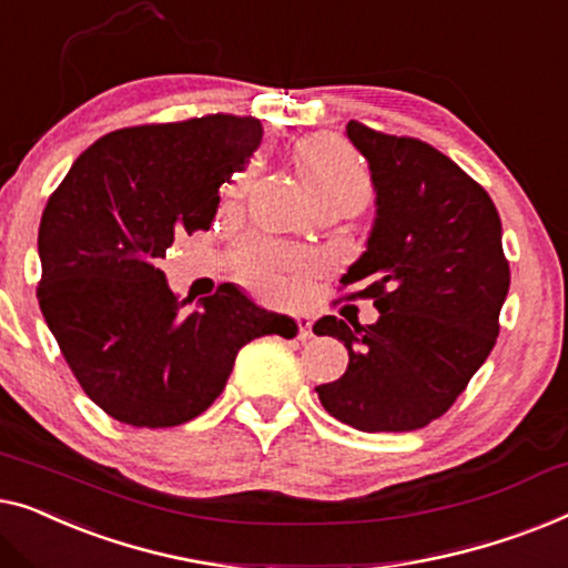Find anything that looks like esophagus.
Returning a JSON list of instances; mask_svg holds the SVG:
<instances>
[{
    "instance_id": "34e87169",
    "label": "esophagus",
    "mask_w": 568,
    "mask_h": 568,
    "mask_svg": "<svg viewBox=\"0 0 568 568\" xmlns=\"http://www.w3.org/2000/svg\"><path fill=\"white\" fill-rule=\"evenodd\" d=\"M295 324H298V337L301 339H311V326H314V322H311V316L308 314H298L295 316Z\"/></svg>"
}]
</instances>
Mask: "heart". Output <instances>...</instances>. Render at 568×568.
<instances>
[{"label":"heart","instance_id":"heart-1","mask_svg":"<svg viewBox=\"0 0 568 568\" xmlns=\"http://www.w3.org/2000/svg\"><path fill=\"white\" fill-rule=\"evenodd\" d=\"M298 164V178L306 187L311 201L324 203H345L357 207L371 201L373 178L367 170L365 159L349 146L347 141L334 139V135H314L303 141L295 154ZM260 170V162H250L244 172H239L226 185L229 201H239L252 187L254 174ZM306 257L298 252L267 250V246H250L244 262V277L252 287H257L267 298H277L285 293V270H303Z\"/></svg>","mask_w":568,"mask_h":568}]
</instances>
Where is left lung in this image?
Segmentation results:
<instances>
[{"instance_id": "obj_1", "label": "left lung", "mask_w": 568, "mask_h": 568, "mask_svg": "<svg viewBox=\"0 0 568 568\" xmlns=\"http://www.w3.org/2000/svg\"><path fill=\"white\" fill-rule=\"evenodd\" d=\"M371 164L375 219L342 285L373 298L378 322L324 316L345 342L339 381L316 386L334 419L361 433H409L443 417L489 357L509 291L501 221L486 190L425 141L347 123Z\"/></svg>"}]
</instances>
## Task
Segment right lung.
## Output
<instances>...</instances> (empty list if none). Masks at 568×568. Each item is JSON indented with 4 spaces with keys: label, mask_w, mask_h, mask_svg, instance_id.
Returning <instances> with one entry per match:
<instances>
[{
    "label": "right lung",
    "mask_w": 568,
    "mask_h": 568,
    "mask_svg": "<svg viewBox=\"0 0 568 568\" xmlns=\"http://www.w3.org/2000/svg\"><path fill=\"white\" fill-rule=\"evenodd\" d=\"M262 141L257 118L203 115L94 141L38 229V303L84 394L131 427H178L226 386L246 342L298 326L236 285L180 298L159 262L174 236L207 231L219 187Z\"/></svg>",
    "instance_id": "1"
}]
</instances>
